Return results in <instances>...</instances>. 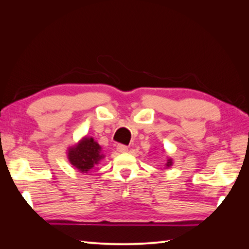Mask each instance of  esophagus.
Returning a JSON list of instances; mask_svg holds the SVG:
<instances>
[{
	"instance_id": "obj_1",
	"label": "esophagus",
	"mask_w": 249,
	"mask_h": 249,
	"mask_svg": "<svg viewBox=\"0 0 249 249\" xmlns=\"http://www.w3.org/2000/svg\"><path fill=\"white\" fill-rule=\"evenodd\" d=\"M116 148H117V150H118L119 153H125L126 150H127V146H125L124 144H118Z\"/></svg>"
}]
</instances>
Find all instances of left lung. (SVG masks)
I'll use <instances>...</instances> for the list:
<instances>
[{
  "label": "left lung",
  "mask_w": 249,
  "mask_h": 249,
  "mask_svg": "<svg viewBox=\"0 0 249 249\" xmlns=\"http://www.w3.org/2000/svg\"><path fill=\"white\" fill-rule=\"evenodd\" d=\"M165 165H166V167H170L171 165H172V159H168V160H167V163L165 164Z\"/></svg>",
  "instance_id": "left-lung-1"
}]
</instances>
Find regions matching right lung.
<instances>
[{"mask_svg":"<svg viewBox=\"0 0 249 249\" xmlns=\"http://www.w3.org/2000/svg\"><path fill=\"white\" fill-rule=\"evenodd\" d=\"M67 158L72 166L82 173H87L104 158L102 147L92 137H84L67 150Z\"/></svg>","mask_w":249,"mask_h":249,"instance_id":"1","label":"right lung"}]
</instances>
